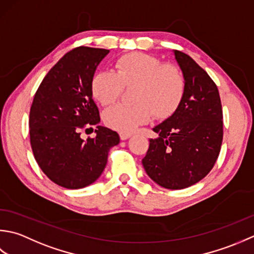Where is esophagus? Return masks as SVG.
Listing matches in <instances>:
<instances>
[{"label":"esophagus","mask_w":254,"mask_h":254,"mask_svg":"<svg viewBox=\"0 0 254 254\" xmlns=\"http://www.w3.org/2000/svg\"><path fill=\"white\" fill-rule=\"evenodd\" d=\"M131 134L128 133V132H121L120 133V137H121V140H127V139L130 137Z\"/></svg>","instance_id":"1"}]
</instances>
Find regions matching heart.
I'll list each match as a JSON object with an SVG mask.
<instances>
[{"mask_svg": "<svg viewBox=\"0 0 254 254\" xmlns=\"http://www.w3.org/2000/svg\"><path fill=\"white\" fill-rule=\"evenodd\" d=\"M115 73L97 72L91 81L92 95L102 105L116 102L124 87L134 86L133 104H116L103 113L108 127L122 132H130L153 115L167 120L182 103L186 82L178 64H164L158 57L142 53H129L115 62Z\"/></svg>", "mask_w": 254, "mask_h": 254, "instance_id": "b5f03b06", "label": "heart"}]
</instances>
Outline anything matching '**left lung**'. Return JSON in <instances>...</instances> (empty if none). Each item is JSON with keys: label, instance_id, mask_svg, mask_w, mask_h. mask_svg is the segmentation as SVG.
I'll return each mask as SVG.
<instances>
[{"label": "left lung", "instance_id": "8db88e82", "mask_svg": "<svg viewBox=\"0 0 254 254\" xmlns=\"http://www.w3.org/2000/svg\"><path fill=\"white\" fill-rule=\"evenodd\" d=\"M186 90L172 116L153 128L143 168L162 188L182 190L199 182L219 156L224 129L218 89L207 72L182 51L174 50Z\"/></svg>", "mask_w": 254, "mask_h": 254}]
</instances>
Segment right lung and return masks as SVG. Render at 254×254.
Segmentation results:
<instances>
[{"instance_id": "add662e5", "label": "right lung", "mask_w": 254, "mask_h": 254, "mask_svg": "<svg viewBox=\"0 0 254 254\" xmlns=\"http://www.w3.org/2000/svg\"><path fill=\"white\" fill-rule=\"evenodd\" d=\"M110 50L76 47L50 69L34 96L29 112L30 146L41 171L57 185L83 189L100 178L110 149L120 136L97 126L96 137L81 131L100 123L92 98L91 81L96 66Z\"/></svg>"}]
</instances>
